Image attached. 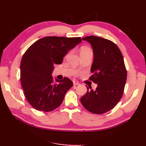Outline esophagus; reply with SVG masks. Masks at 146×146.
<instances>
[{
  "label": "esophagus",
  "mask_w": 146,
  "mask_h": 146,
  "mask_svg": "<svg viewBox=\"0 0 146 146\" xmlns=\"http://www.w3.org/2000/svg\"><path fill=\"white\" fill-rule=\"evenodd\" d=\"M73 85H75V86H76V85H80V83H79L78 82L74 81V82H73Z\"/></svg>",
  "instance_id": "34e87169"
}]
</instances>
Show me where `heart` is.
Listing matches in <instances>:
<instances>
[{
    "instance_id": "b5f03b06",
    "label": "heart",
    "mask_w": 146,
    "mask_h": 146,
    "mask_svg": "<svg viewBox=\"0 0 146 146\" xmlns=\"http://www.w3.org/2000/svg\"><path fill=\"white\" fill-rule=\"evenodd\" d=\"M92 52L90 48L88 47H83L81 49V52Z\"/></svg>"
}]
</instances>
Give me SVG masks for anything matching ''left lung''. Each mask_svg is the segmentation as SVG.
<instances>
[{"label":"left lung","mask_w":146,"mask_h":146,"mask_svg":"<svg viewBox=\"0 0 146 146\" xmlns=\"http://www.w3.org/2000/svg\"><path fill=\"white\" fill-rule=\"evenodd\" d=\"M90 43L94 51L92 81L97 84L80 99L86 110L96 114L112 109L122 98L127 80V70L119 48L112 41L95 36L83 38Z\"/></svg>","instance_id":"8db88e82"}]
</instances>
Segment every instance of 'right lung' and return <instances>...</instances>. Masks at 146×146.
<instances>
[{
    "label": "right lung",
    "mask_w": 146,
    "mask_h": 146,
    "mask_svg": "<svg viewBox=\"0 0 146 146\" xmlns=\"http://www.w3.org/2000/svg\"><path fill=\"white\" fill-rule=\"evenodd\" d=\"M82 42L80 38L44 37L27 49L21 62V81L24 95L36 110L51 111L61 104L73 82L55 79L54 64H60L67 52Z\"/></svg>",
    "instance_id": "1"
}]
</instances>
